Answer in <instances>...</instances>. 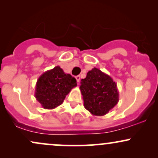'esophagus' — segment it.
Segmentation results:
<instances>
[{
    "mask_svg": "<svg viewBox=\"0 0 158 158\" xmlns=\"http://www.w3.org/2000/svg\"><path fill=\"white\" fill-rule=\"evenodd\" d=\"M80 76L79 75H78V76H77V77H76V79H77V84L79 85V81H80Z\"/></svg>",
    "mask_w": 158,
    "mask_h": 158,
    "instance_id": "obj_1",
    "label": "esophagus"
}]
</instances>
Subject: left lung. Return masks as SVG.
I'll use <instances>...</instances> for the list:
<instances>
[{"label": "left lung", "mask_w": 158, "mask_h": 158, "mask_svg": "<svg viewBox=\"0 0 158 158\" xmlns=\"http://www.w3.org/2000/svg\"><path fill=\"white\" fill-rule=\"evenodd\" d=\"M79 88L85 108L94 115H106L118 102L116 83L96 68L87 72L85 79H81Z\"/></svg>", "instance_id": "8db88e82"}]
</instances>
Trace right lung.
Segmentation results:
<instances>
[{
	"instance_id": "obj_1",
	"label": "right lung",
	"mask_w": 158,
	"mask_h": 158,
	"mask_svg": "<svg viewBox=\"0 0 158 158\" xmlns=\"http://www.w3.org/2000/svg\"><path fill=\"white\" fill-rule=\"evenodd\" d=\"M76 86L75 78L64 73L60 66H56L39 77L35 96L44 109H54L62 104L65 96Z\"/></svg>"
}]
</instances>
